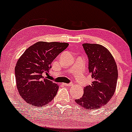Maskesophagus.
Listing matches in <instances>:
<instances>
[{
    "label": "esophagus",
    "mask_w": 132,
    "mask_h": 132,
    "mask_svg": "<svg viewBox=\"0 0 132 132\" xmlns=\"http://www.w3.org/2000/svg\"><path fill=\"white\" fill-rule=\"evenodd\" d=\"M63 85L66 86H72V84L70 83V84H67V83H63Z\"/></svg>",
    "instance_id": "1"
}]
</instances>
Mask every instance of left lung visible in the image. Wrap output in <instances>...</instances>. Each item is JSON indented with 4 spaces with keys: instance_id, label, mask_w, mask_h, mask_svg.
Segmentation results:
<instances>
[{
    "instance_id": "obj_1",
    "label": "left lung",
    "mask_w": 132,
    "mask_h": 132,
    "mask_svg": "<svg viewBox=\"0 0 132 132\" xmlns=\"http://www.w3.org/2000/svg\"><path fill=\"white\" fill-rule=\"evenodd\" d=\"M89 58V71L93 81L84 89L81 98L75 100L79 105L94 110L105 105L114 94L117 83L118 70L113 56L99 44H82Z\"/></svg>"
}]
</instances>
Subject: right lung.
Instances as JSON below:
<instances>
[{
    "label": "right lung",
    "mask_w": 132,
    "mask_h": 132,
    "mask_svg": "<svg viewBox=\"0 0 132 132\" xmlns=\"http://www.w3.org/2000/svg\"><path fill=\"white\" fill-rule=\"evenodd\" d=\"M68 46V43L38 42L18 60L15 67L16 88L28 104L44 106L54 99L59 86L42 75L49 72L53 61Z\"/></svg>",
    "instance_id": "obj_1"
}]
</instances>
